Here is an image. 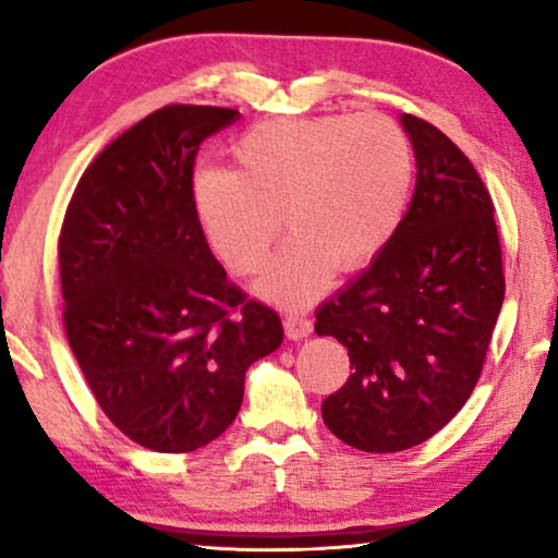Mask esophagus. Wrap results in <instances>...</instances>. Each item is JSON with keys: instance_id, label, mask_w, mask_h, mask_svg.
I'll list each match as a JSON object with an SVG mask.
<instances>
[{"instance_id": "esophagus-1", "label": "esophagus", "mask_w": 558, "mask_h": 558, "mask_svg": "<svg viewBox=\"0 0 558 558\" xmlns=\"http://www.w3.org/2000/svg\"><path fill=\"white\" fill-rule=\"evenodd\" d=\"M310 335H313V323H310L307 317L290 315L286 319V337L288 339H305Z\"/></svg>"}]
</instances>
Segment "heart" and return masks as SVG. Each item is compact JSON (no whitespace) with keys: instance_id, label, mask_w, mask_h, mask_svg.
I'll return each mask as SVG.
<instances>
[{"instance_id":"obj_1","label":"heart","mask_w":558,"mask_h":558,"mask_svg":"<svg viewBox=\"0 0 558 558\" xmlns=\"http://www.w3.org/2000/svg\"><path fill=\"white\" fill-rule=\"evenodd\" d=\"M239 169L206 167L192 204L226 266L251 276L268 258L282 217L295 235L258 278V292L302 307L329 276L372 263L403 219L413 159L403 130L384 116L263 120L235 140Z\"/></svg>"}]
</instances>
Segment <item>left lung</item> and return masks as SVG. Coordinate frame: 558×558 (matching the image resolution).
<instances>
[{"instance_id":"obj_1","label":"left lung","mask_w":558,"mask_h":558,"mask_svg":"<svg viewBox=\"0 0 558 558\" xmlns=\"http://www.w3.org/2000/svg\"><path fill=\"white\" fill-rule=\"evenodd\" d=\"M415 157L409 211L369 268L323 302L315 332L347 347V384L323 403L347 446L399 452L446 426L483 372L505 300L495 206L458 145L399 118Z\"/></svg>"}]
</instances>
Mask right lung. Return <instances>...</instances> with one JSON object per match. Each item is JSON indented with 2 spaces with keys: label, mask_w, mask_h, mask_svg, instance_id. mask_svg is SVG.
I'll use <instances>...</instances> for the list:
<instances>
[{
  "label": "right lung",
  "mask_w": 558,
  "mask_h": 558,
  "mask_svg": "<svg viewBox=\"0 0 558 558\" xmlns=\"http://www.w3.org/2000/svg\"><path fill=\"white\" fill-rule=\"evenodd\" d=\"M233 108L167 106L93 159L65 211L59 263L69 344L130 440L192 452L231 426L245 372L280 317L226 280L192 204L196 149Z\"/></svg>",
  "instance_id": "add662e5"
}]
</instances>
